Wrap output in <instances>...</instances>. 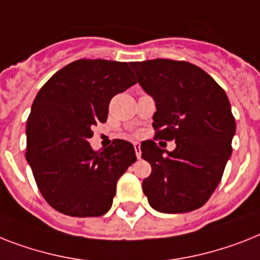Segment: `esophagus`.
Instances as JSON below:
<instances>
[{
    "label": "esophagus",
    "instance_id": "esophagus-1",
    "mask_svg": "<svg viewBox=\"0 0 260 260\" xmlns=\"http://www.w3.org/2000/svg\"><path fill=\"white\" fill-rule=\"evenodd\" d=\"M134 147H135V153H136V157H137V159H140V157H141L140 144H139V143H135Z\"/></svg>",
    "mask_w": 260,
    "mask_h": 260
}]
</instances>
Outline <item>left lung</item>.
<instances>
[{
	"instance_id": "1",
	"label": "left lung",
	"mask_w": 260,
	"mask_h": 260,
	"mask_svg": "<svg viewBox=\"0 0 260 260\" xmlns=\"http://www.w3.org/2000/svg\"><path fill=\"white\" fill-rule=\"evenodd\" d=\"M141 88L155 99L153 140L141 143L152 167L143 191L152 208L166 214L198 210L220 183L235 135L229 97L218 82L187 61L129 62ZM155 140H175L164 153Z\"/></svg>"
}]
</instances>
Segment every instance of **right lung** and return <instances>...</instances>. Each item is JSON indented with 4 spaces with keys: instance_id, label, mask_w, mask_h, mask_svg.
Returning a JSON list of instances; mask_svg holds the SVG:
<instances>
[{
    "instance_id": "add662e5",
    "label": "right lung",
    "mask_w": 260,
    "mask_h": 260,
    "mask_svg": "<svg viewBox=\"0 0 260 260\" xmlns=\"http://www.w3.org/2000/svg\"><path fill=\"white\" fill-rule=\"evenodd\" d=\"M128 62L73 61L54 73L36 96L26 121V160L41 195L69 216L108 212L116 184L136 161L134 145L115 140L93 151L92 128L105 123L115 94L136 84Z\"/></svg>"
}]
</instances>
